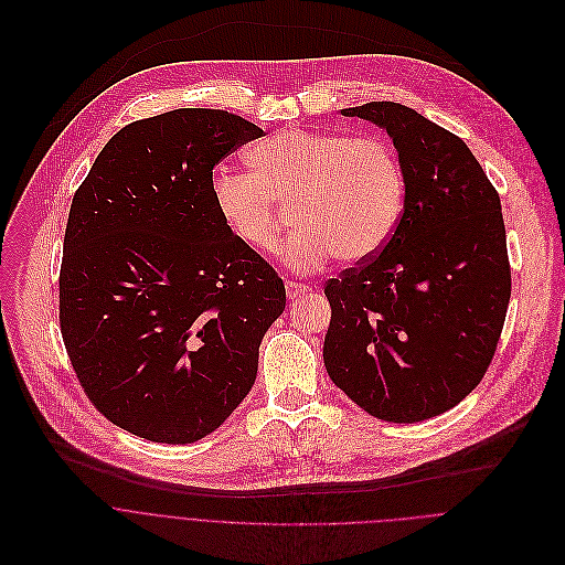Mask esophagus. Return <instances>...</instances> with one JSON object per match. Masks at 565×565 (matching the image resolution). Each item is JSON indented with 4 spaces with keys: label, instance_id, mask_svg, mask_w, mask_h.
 <instances>
[{
    "label": "esophagus",
    "instance_id": "34e87169",
    "mask_svg": "<svg viewBox=\"0 0 565 565\" xmlns=\"http://www.w3.org/2000/svg\"><path fill=\"white\" fill-rule=\"evenodd\" d=\"M285 289H287V298H289V300H300V298H305V296L311 294V287H309V285L294 282V280H287V282H285Z\"/></svg>",
    "mask_w": 565,
    "mask_h": 565
}]
</instances>
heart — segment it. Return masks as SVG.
Here are the masks:
<instances>
[{"instance_id":"b5f03b06","label":"heart","mask_w":565,"mask_h":565,"mask_svg":"<svg viewBox=\"0 0 565 565\" xmlns=\"http://www.w3.org/2000/svg\"><path fill=\"white\" fill-rule=\"evenodd\" d=\"M247 173L213 182L215 209L234 238L258 254H274L282 215L291 206L296 232L285 263L298 274L324 267L333 256L361 263L392 238L405 175L394 149L372 136L280 129L245 153Z\"/></svg>"}]
</instances>
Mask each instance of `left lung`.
Listing matches in <instances>:
<instances>
[{"label":"left lung","instance_id":"left-lung-1","mask_svg":"<svg viewBox=\"0 0 565 565\" xmlns=\"http://www.w3.org/2000/svg\"><path fill=\"white\" fill-rule=\"evenodd\" d=\"M387 131L405 202L387 245L324 285L329 379L367 414L416 423L483 379L510 302L501 200L468 145L409 106L341 110Z\"/></svg>","mask_w":565,"mask_h":565}]
</instances>
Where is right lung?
Returning a JSON list of instances; mask_svg holds the SVG:
<instances>
[{"mask_svg":"<svg viewBox=\"0 0 565 565\" xmlns=\"http://www.w3.org/2000/svg\"><path fill=\"white\" fill-rule=\"evenodd\" d=\"M263 129L175 108L113 136L73 195L60 327L90 403L118 427L184 445L220 427L258 374L285 285L213 202V167Z\"/></svg>","mask_w":565,"mask_h":565,"instance_id":"1","label":"right lung"}]
</instances>
